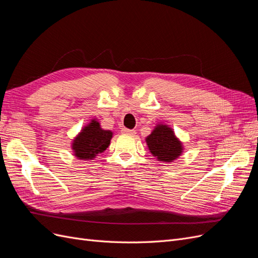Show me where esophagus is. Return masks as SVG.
I'll use <instances>...</instances> for the list:
<instances>
[{
  "instance_id": "esophagus-1",
  "label": "esophagus",
  "mask_w": 258,
  "mask_h": 258,
  "mask_svg": "<svg viewBox=\"0 0 258 258\" xmlns=\"http://www.w3.org/2000/svg\"><path fill=\"white\" fill-rule=\"evenodd\" d=\"M122 132L124 133V134H128V135H134L136 133L134 130H128V128H123Z\"/></svg>"
}]
</instances>
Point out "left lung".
<instances>
[{
    "label": "left lung",
    "instance_id": "8db88e82",
    "mask_svg": "<svg viewBox=\"0 0 258 258\" xmlns=\"http://www.w3.org/2000/svg\"><path fill=\"white\" fill-rule=\"evenodd\" d=\"M146 143L152 155L161 162L170 163L183 152L182 143L174 135L172 128L166 124H157L146 138Z\"/></svg>",
    "mask_w": 258,
    "mask_h": 258
}]
</instances>
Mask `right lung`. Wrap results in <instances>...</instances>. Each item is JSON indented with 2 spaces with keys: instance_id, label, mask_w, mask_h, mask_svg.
<instances>
[{
  "instance_id": "obj_1",
  "label": "right lung",
  "mask_w": 258,
  "mask_h": 258,
  "mask_svg": "<svg viewBox=\"0 0 258 258\" xmlns=\"http://www.w3.org/2000/svg\"><path fill=\"white\" fill-rule=\"evenodd\" d=\"M112 135L111 131L103 130L99 122L93 119L73 140L72 149L74 155L79 160H93L110 145Z\"/></svg>"
}]
</instances>
